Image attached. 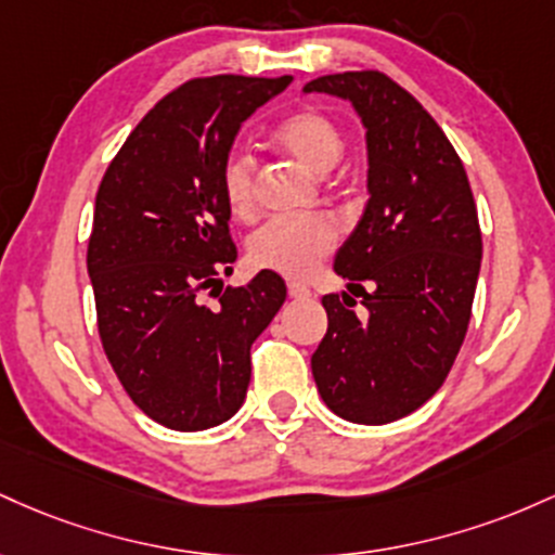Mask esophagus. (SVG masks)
Instances as JSON below:
<instances>
[{"label": "esophagus", "instance_id": "esophagus-1", "mask_svg": "<svg viewBox=\"0 0 555 555\" xmlns=\"http://www.w3.org/2000/svg\"><path fill=\"white\" fill-rule=\"evenodd\" d=\"M288 296L291 298H309L311 291L304 283H288Z\"/></svg>", "mask_w": 555, "mask_h": 555}]
</instances>
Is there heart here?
<instances>
[{"label": "heart", "mask_w": 555, "mask_h": 555, "mask_svg": "<svg viewBox=\"0 0 555 555\" xmlns=\"http://www.w3.org/2000/svg\"><path fill=\"white\" fill-rule=\"evenodd\" d=\"M275 141L314 176H327L344 157V135L338 126L317 109H301L280 122ZM222 194L235 217L248 220L254 215L257 194H254L251 157L230 154L222 167ZM335 244H338V228L327 217H278L254 233L248 257L257 267L285 278H309Z\"/></svg>", "instance_id": "b5f03b06"}]
</instances>
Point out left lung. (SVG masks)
I'll use <instances>...</instances> for the list:
<instances>
[{
  "mask_svg": "<svg viewBox=\"0 0 555 555\" xmlns=\"http://www.w3.org/2000/svg\"><path fill=\"white\" fill-rule=\"evenodd\" d=\"M304 93H330L357 112L370 196L333 261L364 311L346 291L322 298L327 333L311 375L330 412L388 425L438 393L464 344L482 261L475 196L438 122L388 76L335 73Z\"/></svg>",
  "mask_w": 555,
  "mask_h": 555,
  "instance_id": "obj_1",
  "label": "left lung"
}]
</instances>
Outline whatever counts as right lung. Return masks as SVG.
Returning <instances> with one entry per match:
<instances>
[{"label":"right lung","mask_w":555,"mask_h":555,"mask_svg":"<svg viewBox=\"0 0 555 555\" xmlns=\"http://www.w3.org/2000/svg\"><path fill=\"white\" fill-rule=\"evenodd\" d=\"M291 76L196 78L167 93L104 172L89 278L112 370L143 414L178 433L228 422L246 401L251 344L285 301L278 272L202 291L233 272L222 167L235 135Z\"/></svg>","instance_id":"obj_1"}]
</instances>
